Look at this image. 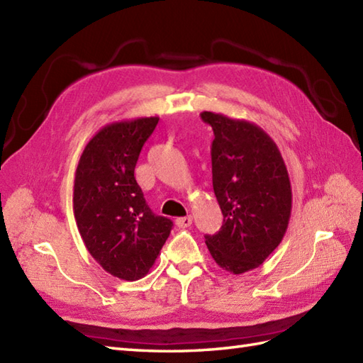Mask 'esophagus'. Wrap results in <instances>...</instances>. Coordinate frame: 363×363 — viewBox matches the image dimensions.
I'll list each match as a JSON object with an SVG mask.
<instances>
[{
    "label": "esophagus",
    "mask_w": 363,
    "mask_h": 363,
    "mask_svg": "<svg viewBox=\"0 0 363 363\" xmlns=\"http://www.w3.org/2000/svg\"><path fill=\"white\" fill-rule=\"evenodd\" d=\"M193 218L191 216H182L176 220V225L179 227V229H185V227H190L191 225Z\"/></svg>",
    "instance_id": "obj_1"
}]
</instances>
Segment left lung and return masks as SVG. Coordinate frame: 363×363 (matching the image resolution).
Masks as SVG:
<instances>
[{"instance_id":"obj_1","label":"left lung","mask_w":363,"mask_h":363,"mask_svg":"<svg viewBox=\"0 0 363 363\" xmlns=\"http://www.w3.org/2000/svg\"><path fill=\"white\" fill-rule=\"evenodd\" d=\"M212 126L213 191L224 216L206 235L216 264L240 275L263 264L288 230L292 190L280 150L258 125L204 111Z\"/></svg>"}]
</instances>
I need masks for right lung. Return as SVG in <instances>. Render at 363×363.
Returning <instances> with one entry per match:
<instances>
[{
  "label": "right lung",
  "mask_w": 363,
  "mask_h": 363,
  "mask_svg": "<svg viewBox=\"0 0 363 363\" xmlns=\"http://www.w3.org/2000/svg\"><path fill=\"white\" fill-rule=\"evenodd\" d=\"M159 117L105 125L86 143L74 179V216L91 257L108 274L134 281L161 254L173 223L151 212L134 168Z\"/></svg>",
  "instance_id": "1"
}]
</instances>
